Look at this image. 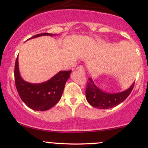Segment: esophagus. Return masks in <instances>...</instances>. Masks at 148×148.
Instances as JSON below:
<instances>
[{
    "label": "esophagus",
    "mask_w": 148,
    "mask_h": 148,
    "mask_svg": "<svg viewBox=\"0 0 148 148\" xmlns=\"http://www.w3.org/2000/svg\"><path fill=\"white\" fill-rule=\"evenodd\" d=\"M77 70L80 71V72H85V69H84V67H83V66L80 65L79 67H77Z\"/></svg>",
    "instance_id": "obj_1"
}]
</instances>
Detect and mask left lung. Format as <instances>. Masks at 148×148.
<instances>
[{
	"instance_id": "obj_1",
	"label": "left lung",
	"mask_w": 148,
	"mask_h": 148,
	"mask_svg": "<svg viewBox=\"0 0 148 148\" xmlns=\"http://www.w3.org/2000/svg\"><path fill=\"white\" fill-rule=\"evenodd\" d=\"M134 83L126 90L116 93H108L103 91L93 82L91 78H88L86 90V97L88 102L95 108L107 109L120 104L130 95L134 88Z\"/></svg>"
}]
</instances>
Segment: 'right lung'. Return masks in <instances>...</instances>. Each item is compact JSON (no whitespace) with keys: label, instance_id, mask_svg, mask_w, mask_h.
<instances>
[{"label":"right lung","instance_id":"1","mask_svg":"<svg viewBox=\"0 0 148 148\" xmlns=\"http://www.w3.org/2000/svg\"><path fill=\"white\" fill-rule=\"evenodd\" d=\"M43 35L53 36L54 35L44 33L37 34L31 38ZM18 62L17 57L15 62L14 81L16 90L22 101L35 111H47L55 106L62 97L64 86L70 76L72 70L60 71L45 82L31 84L22 79L18 69Z\"/></svg>","mask_w":148,"mask_h":148}]
</instances>
